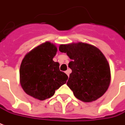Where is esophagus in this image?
Instances as JSON below:
<instances>
[{
    "mask_svg": "<svg viewBox=\"0 0 125 125\" xmlns=\"http://www.w3.org/2000/svg\"><path fill=\"white\" fill-rule=\"evenodd\" d=\"M70 72H71V71H70L69 69H67V70L65 71V73H66L67 75V76H68V77H69V74H70Z\"/></svg>",
    "mask_w": 125,
    "mask_h": 125,
    "instance_id": "1",
    "label": "esophagus"
}]
</instances>
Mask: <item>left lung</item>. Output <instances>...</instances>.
I'll list each match as a JSON object with an SVG mask.
<instances>
[{
    "label": "left lung",
    "instance_id": "obj_1",
    "mask_svg": "<svg viewBox=\"0 0 125 125\" xmlns=\"http://www.w3.org/2000/svg\"><path fill=\"white\" fill-rule=\"evenodd\" d=\"M61 52L66 53L71 61L72 70L67 85L76 98L91 102L102 96L109 87L111 72L108 62L98 48L83 42L61 44Z\"/></svg>",
    "mask_w": 125,
    "mask_h": 125
}]
</instances>
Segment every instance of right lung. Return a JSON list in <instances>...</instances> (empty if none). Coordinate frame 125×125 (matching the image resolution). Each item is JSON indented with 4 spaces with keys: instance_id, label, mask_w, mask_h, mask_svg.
<instances>
[{
    "instance_id": "1",
    "label": "right lung",
    "mask_w": 125,
    "mask_h": 125,
    "mask_svg": "<svg viewBox=\"0 0 125 125\" xmlns=\"http://www.w3.org/2000/svg\"><path fill=\"white\" fill-rule=\"evenodd\" d=\"M56 52V45L46 42L25 56L20 69V81L27 94L44 100L65 84L67 75L60 70V63L53 61Z\"/></svg>"
}]
</instances>
